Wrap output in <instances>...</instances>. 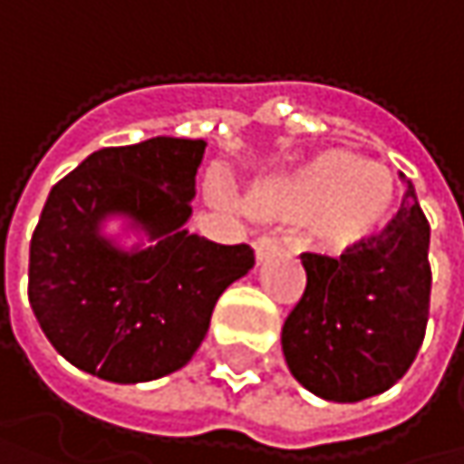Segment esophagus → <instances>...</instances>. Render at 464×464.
I'll use <instances>...</instances> for the list:
<instances>
[{
	"label": "esophagus",
	"instance_id": "1",
	"mask_svg": "<svg viewBox=\"0 0 464 464\" xmlns=\"http://www.w3.org/2000/svg\"><path fill=\"white\" fill-rule=\"evenodd\" d=\"M276 252H279V241L274 236H257L255 238V257H257V263L274 257Z\"/></svg>",
	"mask_w": 464,
	"mask_h": 464
}]
</instances>
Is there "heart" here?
<instances>
[{"instance_id":"obj_1","label":"heart","mask_w":464,"mask_h":464,"mask_svg":"<svg viewBox=\"0 0 464 464\" xmlns=\"http://www.w3.org/2000/svg\"><path fill=\"white\" fill-rule=\"evenodd\" d=\"M395 174L349 150H323L257 185L244 209L268 223H309L327 255H349L387 231L398 215Z\"/></svg>"}]
</instances>
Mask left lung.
Returning a JSON list of instances; mask_svg holds the SVG:
<instances>
[{
  "instance_id": "8db88e82",
  "label": "left lung",
  "mask_w": 464,
  "mask_h": 464,
  "mask_svg": "<svg viewBox=\"0 0 464 464\" xmlns=\"http://www.w3.org/2000/svg\"><path fill=\"white\" fill-rule=\"evenodd\" d=\"M430 223L409 182L392 226L327 257L304 252L306 290L282 327L290 373L323 401L357 403L406 376L430 314Z\"/></svg>"
}]
</instances>
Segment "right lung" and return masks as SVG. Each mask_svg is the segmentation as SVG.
Returning <instances> with one entry per match:
<instances>
[{
    "instance_id": "right-lung-1",
    "label": "right lung",
    "mask_w": 464,
    "mask_h": 464,
    "mask_svg": "<svg viewBox=\"0 0 464 464\" xmlns=\"http://www.w3.org/2000/svg\"><path fill=\"white\" fill-rule=\"evenodd\" d=\"M207 141L152 137L91 152L53 185L29 249V304L55 352L115 384L188 365L218 298L241 279L249 244H215L185 223ZM145 236L121 247L103 223Z\"/></svg>"
}]
</instances>
